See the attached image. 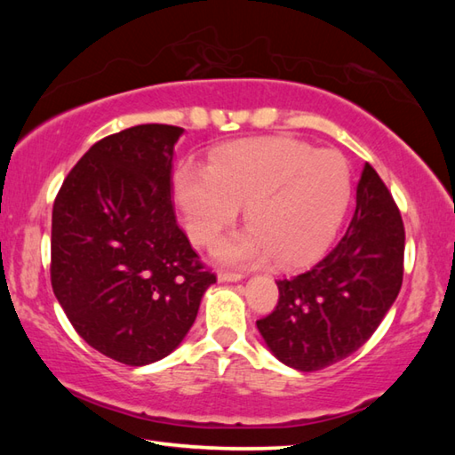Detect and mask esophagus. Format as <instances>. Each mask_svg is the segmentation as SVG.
<instances>
[{
  "mask_svg": "<svg viewBox=\"0 0 455 455\" xmlns=\"http://www.w3.org/2000/svg\"><path fill=\"white\" fill-rule=\"evenodd\" d=\"M244 274L240 272H227V269H220L219 272V282H240Z\"/></svg>",
  "mask_w": 455,
  "mask_h": 455,
  "instance_id": "obj_1",
  "label": "esophagus"
}]
</instances>
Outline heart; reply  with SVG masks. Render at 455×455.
<instances>
[{"instance_id":"obj_1","label":"heart","mask_w":455,"mask_h":455,"mask_svg":"<svg viewBox=\"0 0 455 455\" xmlns=\"http://www.w3.org/2000/svg\"><path fill=\"white\" fill-rule=\"evenodd\" d=\"M186 230L196 246H215L246 205L244 233L222 243L225 262L275 256L299 267L321 256L340 228L352 180L338 150L289 137L244 140L217 150L211 166H181L173 178Z\"/></svg>"}]
</instances>
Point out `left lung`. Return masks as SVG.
Instances as JSON below:
<instances>
[{"instance_id":"left-lung-1","label":"left lung","mask_w":455,"mask_h":455,"mask_svg":"<svg viewBox=\"0 0 455 455\" xmlns=\"http://www.w3.org/2000/svg\"><path fill=\"white\" fill-rule=\"evenodd\" d=\"M404 227L387 186L365 162L355 211L340 240L308 272L277 279L279 299L256 321L269 350L318 371L370 340L403 283Z\"/></svg>"}]
</instances>
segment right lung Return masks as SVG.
Listing matches in <instances>:
<instances>
[{"instance_id":"right-lung-1","label":"right lung","mask_w":455,"mask_h":455,"mask_svg":"<svg viewBox=\"0 0 455 455\" xmlns=\"http://www.w3.org/2000/svg\"><path fill=\"white\" fill-rule=\"evenodd\" d=\"M173 124H137L95 142L52 207V291L85 342L127 365L176 350L217 275L172 205Z\"/></svg>"}]
</instances>
